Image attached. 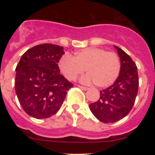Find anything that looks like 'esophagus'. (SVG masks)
I'll use <instances>...</instances> for the list:
<instances>
[{"label":"esophagus","mask_w":155,"mask_h":155,"mask_svg":"<svg viewBox=\"0 0 155 155\" xmlns=\"http://www.w3.org/2000/svg\"><path fill=\"white\" fill-rule=\"evenodd\" d=\"M78 87H80L81 89L84 90V91H87V90L88 89V88H87V87H83V86H80V85H78Z\"/></svg>","instance_id":"esophagus-1"}]
</instances>
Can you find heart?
Wrapping results in <instances>:
<instances>
[{
  "label": "heart",
  "instance_id": "1",
  "mask_svg": "<svg viewBox=\"0 0 155 155\" xmlns=\"http://www.w3.org/2000/svg\"><path fill=\"white\" fill-rule=\"evenodd\" d=\"M120 60L114 52L101 48H86L75 53L74 57L65 54L59 61V68L66 78L73 81L84 72L81 81L89 84L94 81L98 87H106L117 78L120 71Z\"/></svg>",
  "mask_w": 155,
  "mask_h": 155
}]
</instances>
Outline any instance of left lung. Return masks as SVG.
Listing matches in <instances>:
<instances>
[{
    "label": "left lung",
    "instance_id": "8db88e82",
    "mask_svg": "<svg viewBox=\"0 0 155 155\" xmlns=\"http://www.w3.org/2000/svg\"><path fill=\"white\" fill-rule=\"evenodd\" d=\"M120 58V71L113 85L100 91L97 102L89 105L90 110L99 121L111 124L119 121L130 112L139 86L137 68L131 57L114 46Z\"/></svg>",
    "mask_w": 155,
    "mask_h": 155
}]
</instances>
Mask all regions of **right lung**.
I'll return each mask as SVG.
<instances>
[{
  "label": "right lung",
  "mask_w": 155,
  "mask_h": 155,
  "mask_svg": "<svg viewBox=\"0 0 155 155\" xmlns=\"http://www.w3.org/2000/svg\"><path fill=\"white\" fill-rule=\"evenodd\" d=\"M64 53L58 45L41 44L27 50L16 67L15 88L20 105L35 119L50 117L60 109L74 84L60 74Z\"/></svg>",
  "instance_id": "1"
}]
</instances>
